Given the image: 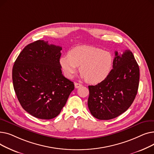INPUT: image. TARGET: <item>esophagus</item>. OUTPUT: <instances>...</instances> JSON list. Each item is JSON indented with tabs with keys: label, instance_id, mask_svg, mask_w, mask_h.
Masks as SVG:
<instances>
[{
	"label": "esophagus",
	"instance_id": "1",
	"mask_svg": "<svg viewBox=\"0 0 154 154\" xmlns=\"http://www.w3.org/2000/svg\"><path fill=\"white\" fill-rule=\"evenodd\" d=\"M74 85H75V87L76 88H79V87H81L82 85L81 84H80V83L75 82V84H74Z\"/></svg>",
	"mask_w": 154,
	"mask_h": 154
}]
</instances>
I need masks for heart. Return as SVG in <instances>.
<instances>
[{"label": "heart", "mask_w": 154, "mask_h": 154, "mask_svg": "<svg viewBox=\"0 0 154 154\" xmlns=\"http://www.w3.org/2000/svg\"><path fill=\"white\" fill-rule=\"evenodd\" d=\"M68 57H62L60 65L63 74L71 79L79 67L81 76L91 84H97L106 79L113 67L114 57L108 52L92 46L81 45L71 49Z\"/></svg>", "instance_id": "obj_1"}]
</instances>
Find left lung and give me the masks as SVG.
I'll return each mask as SVG.
<instances>
[{
  "label": "left lung",
  "instance_id": "left-lung-1",
  "mask_svg": "<svg viewBox=\"0 0 154 154\" xmlns=\"http://www.w3.org/2000/svg\"><path fill=\"white\" fill-rule=\"evenodd\" d=\"M113 68L103 82L89 85L88 107L99 120H110L125 112L133 103L139 88L140 72L132 52H115Z\"/></svg>",
  "mask_w": 154,
  "mask_h": 154
}]
</instances>
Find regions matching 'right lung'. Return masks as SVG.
Returning <instances> with one entry per match:
<instances>
[{"mask_svg": "<svg viewBox=\"0 0 154 154\" xmlns=\"http://www.w3.org/2000/svg\"><path fill=\"white\" fill-rule=\"evenodd\" d=\"M61 50L38 40L24 47L14 62L15 92L22 108L36 118L57 116L74 89V82L62 74Z\"/></svg>", "mask_w": 154, "mask_h": 154, "instance_id": "right-lung-1", "label": "right lung"}]
</instances>
